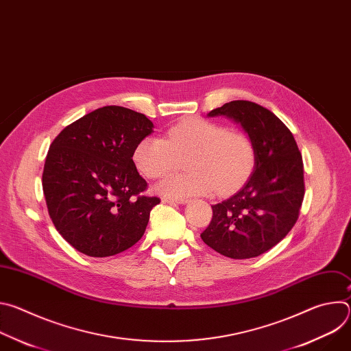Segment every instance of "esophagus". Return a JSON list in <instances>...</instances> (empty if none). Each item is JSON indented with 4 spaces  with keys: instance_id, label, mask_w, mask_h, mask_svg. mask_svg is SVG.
I'll list each match as a JSON object with an SVG mask.
<instances>
[{
    "instance_id": "1",
    "label": "esophagus",
    "mask_w": 351,
    "mask_h": 351,
    "mask_svg": "<svg viewBox=\"0 0 351 351\" xmlns=\"http://www.w3.org/2000/svg\"><path fill=\"white\" fill-rule=\"evenodd\" d=\"M164 203H169V204H186L187 203V198H169L165 197L164 198Z\"/></svg>"
}]
</instances>
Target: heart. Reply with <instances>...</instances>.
<instances>
[{"instance_id": "b5f03b06", "label": "heart", "mask_w": 351, "mask_h": 351, "mask_svg": "<svg viewBox=\"0 0 351 351\" xmlns=\"http://www.w3.org/2000/svg\"><path fill=\"white\" fill-rule=\"evenodd\" d=\"M190 156L189 173H171L157 191L169 198L225 193L239 186L254 165V144L245 133L202 118L184 119L161 136L144 137L134 149L137 169L149 179L172 171L179 157Z\"/></svg>"}]
</instances>
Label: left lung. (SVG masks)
<instances>
[{"label":"left lung","instance_id":"1","mask_svg":"<svg viewBox=\"0 0 351 351\" xmlns=\"http://www.w3.org/2000/svg\"><path fill=\"white\" fill-rule=\"evenodd\" d=\"M207 117H226L254 144V168L229 198L211 206L213 219L202 233L217 253L245 260L264 254L294 226L304 198V167L287 126L252 101H230Z\"/></svg>","mask_w":351,"mask_h":351}]
</instances>
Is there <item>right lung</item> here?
Returning a JSON list of instances; mask_svg holds the SVG:
<instances>
[{
    "label": "right lung",
    "instance_id": "obj_1",
    "mask_svg": "<svg viewBox=\"0 0 351 351\" xmlns=\"http://www.w3.org/2000/svg\"><path fill=\"white\" fill-rule=\"evenodd\" d=\"M154 132L129 108H98L66 126L49 145L43 171L48 214L60 234L88 257H111L136 244L158 197L133 162L137 144Z\"/></svg>",
    "mask_w": 351,
    "mask_h": 351
}]
</instances>
